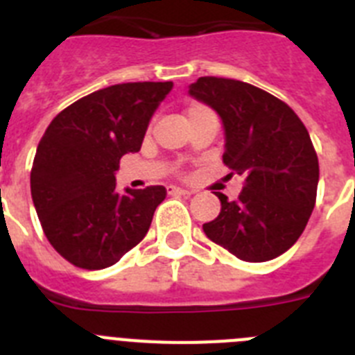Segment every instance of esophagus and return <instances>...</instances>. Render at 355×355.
<instances>
[{
  "label": "esophagus",
  "mask_w": 355,
  "mask_h": 355,
  "mask_svg": "<svg viewBox=\"0 0 355 355\" xmlns=\"http://www.w3.org/2000/svg\"><path fill=\"white\" fill-rule=\"evenodd\" d=\"M168 193L171 196H190L187 188H181V187H168Z\"/></svg>",
  "instance_id": "obj_1"
}]
</instances>
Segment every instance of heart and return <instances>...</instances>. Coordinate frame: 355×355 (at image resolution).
I'll list each match as a JSON object with an SVG mask.
<instances>
[{
	"label": "heart",
	"instance_id": "1",
	"mask_svg": "<svg viewBox=\"0 0 355 355\" xmlns=\"http://www.w3.org/2000/svg\"><path fill=\"white\" fill-rule=\"evenodd\" d=\"M205 114H211V110L206 108V106H202V105H190L187 108L188 121H192V119L199 117V115H205Z\"/></svg>",
	"mask_w": 355,
	"mask_h": 355
}]
</instances>
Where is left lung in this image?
Listing matches in <instances>:
<instances>
[{"label":"left lung","instance_id":"obj_1","mask_svg":"<svg viewBox=\"0 0 355 355\" xmlns=\"http://www.w3.org/2000/svg\"><path fill=\"white\" fill-rule=\"evenodd\" d=\"M188 94L222 119L224 163L245 178L236 200L202 225L206 236L243 261H268L299 240L316 200L318 156L293 110L272 94L227 78L205 76Z\"/></svg>","mask_w":355,"mask_h":355}]
</instances>
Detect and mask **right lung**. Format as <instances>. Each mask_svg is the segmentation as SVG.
Here are the masks:
<instances>
[{
    "label": "right lung",
    "instance_id": "add662e5",
    "mask_svg": "<svg viewBox=\"0 0 355 355\" xmlns=\"http://www.w3.org/2000/svg\"><path fill=\"white\" fill-rule=\"evenodd\" d=\"M172 81L112 85L72 103L40 139L31 199L53 249L74 266L101 270L139 245L165 187L115 190L119 162L139 153Z\"/></svg>",
    "mask_w": 355,
    "mask_h": 355
}]
</instances>
